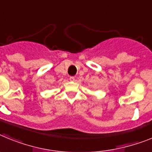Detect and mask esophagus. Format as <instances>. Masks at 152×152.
I'll return each mask as SVG.
<instances>
[{"label":"esophagus","instance_id":"1","mask_svg":"<svg viewBox=\"0 0 152 152\" xmlns=\"http://www.w3.org/2000/svg\"><path fill=\"white\" fill-rule=\"evenodd\" d=\"M69 80H70V81H74L75 80L74 76H70V77H69Z\"/></svg>","mask_w":152,"mask_h":152}]
</instances>
